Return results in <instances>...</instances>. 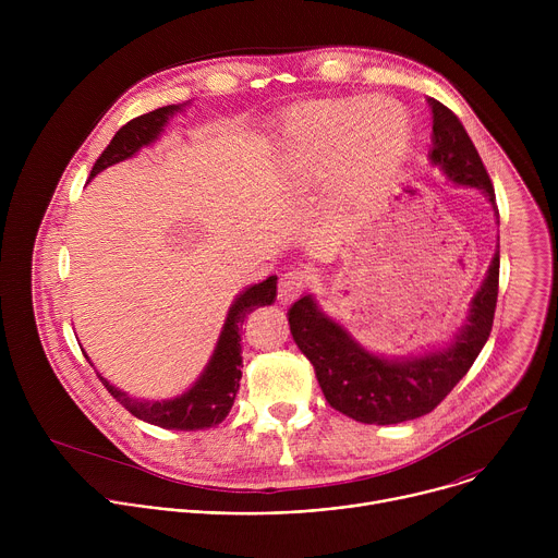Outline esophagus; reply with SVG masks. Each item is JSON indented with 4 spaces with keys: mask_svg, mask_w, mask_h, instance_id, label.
<instances>
[{
    "mask_svg": "<svg viewBox=\"0 0 558 558\" xmlns=\"http://www.w3.org/2000/svg\"><path fill=\"white\" fill-rule=\"evenodd\" d=\"M308 284V274L304 269H289L280 276V282H278V300L289 304L293 302Z\"/></svg>",
    "mask_w": 558,
    "mask_h": 558,
    "instance_id": "34e87169",
    "label": "esophagus"
}]
</instances>
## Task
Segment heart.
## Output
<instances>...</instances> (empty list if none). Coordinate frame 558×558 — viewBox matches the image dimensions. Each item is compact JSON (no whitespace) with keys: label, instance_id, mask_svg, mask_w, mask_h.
<instances>
[{"label":"heart","instance_id":"heart-1","mask_svg":"<svg viewBox=\"0 0 558 558\" xmlns=\"http://www.w3.org/2000/svg\"><path fill=\"white\" fill-rule=\"evenodd\" d=\"M364 111L367 112L366 116ZM355 120L359 122L357 126H353L355 132H366L368 125H384L386 132H381L377 141H373V147H362L360 143L351 149V154L338 166V181L347 183L357 172H362L364 177L371 172H395L409 151L411 128L407 117L395 106L377 104L373 99L336 101L306 108L293 114L284 128L282 138L284 168L298 179H323L325 174H329L336 158V147Z\"/></svg>","mask_w":558,"mask_h":558}]
</instances>
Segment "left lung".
I'll use <instances>...</instances> for the list:
<instances>
[{
	"instance_id": "1",
	"label": "left lung",
	"mask_w": 558,
	"mask_h": 558,
	"mask_svg": "<svg viewBox=\"0 0 558 558\" xmlns=\"http://www.w3.org/2000/svg\"><path fill=\"white\" fill-rule=\"evenodd\" d=\"M433 108L430 161L465 187L482 190L495 205V187L480 151L461 121L437 99ZM495 214L499 209L495 205ZM499 295V252L488 276L470 304L468 325L454 342L420 357L384 360L364 351L338 323L315 306L311 295L289 308V327L298 349L313 364L327 402L342 415L362 424H402L435 411L444 397L470 371L490 338Z\"/></svg>"
}]
</instances>
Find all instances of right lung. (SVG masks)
<instances>
[{
  "instance_id": "right-lung-1",
  "label": "right lung",
  "mask_w": 558,
  "mask_h": 558,
  "mask_svg": "<svg viewBox=\"0 0 558 558\" xmlns=\"http://www.w3.org/2000/svg\"><path fill=\"white\" fill-rule=\"evenodd\" d=\"M185 104L179 106H166L151 110L147 114H141L132 121H128L110 141V145L101 151V156L95 161L90 170V179L97 177L101 170L123 161V158L138 151L143 145L151 143L158 134H161L168 119L179 112ZM278 295V278L269 276L260 284L250 287L231 304L225 327L220 331V340L216 344V351L198 377V381L174 400L163 402H138L114 388L106 377L99 379L108 388V392L114 400L128 409L134 417L161 426L168 430H205L211 426H218L231 411V404L235 400V392L241 388V366H243V347H241V333L245 327L247 315L265 304H274ZM86 355V353H84ZM88 360V357H86Z\"/></svg>"
}]
</instances>
